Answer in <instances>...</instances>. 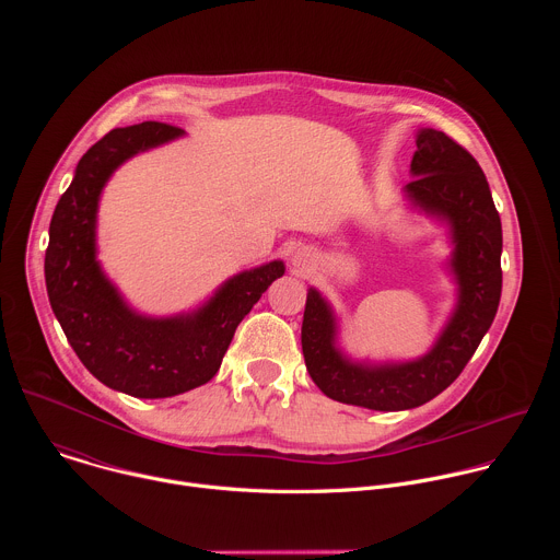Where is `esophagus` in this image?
<instances>
[{
  "mask_svg": "<svg viewBox=\"0 0 560 560\" xmlns=\"http://www.w3.org/2000/svg\"><path fill=\"white\" fill-rule=\"evenodd\" d=\"M310 261H312V257H310L305 250H299V253H294V257H292V264H294V266H301V268H305Z\"/></svg>",
  "mask_w": 560,
  "mask_h": 560,
  "instance_id": "1",
  "label": "esophagus"
}]
</instances>
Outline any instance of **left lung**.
<instances>
[{"label":"left lung","mask_w":560,"mask_h":560,"mask_svg":"<svg viewBox=\"0 0 560 560\" xmlns=\"http://www.w3.org/2000/svg\"><path fill=\"white\" fill-rule=\"evenodd\" d=\"M408 199L447 221L450 259L458 301L428 354L406 363H357L337 348V318L330 303L307 290L301 348L312 381L335 401L394 412L428 404L463 372L490 330L501 301L503 230L488 179L476 159L434 128H421L412 156Z\"/></svg>","instance_id":"left-lung-1"}]
</instances>
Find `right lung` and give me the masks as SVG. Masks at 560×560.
Here are the masks:
<instances>
[{
	"label": "right lung",
	"mask_w": 560,
	"mask_h": 560,
	"mask_svg": "<svg viewBox=\"0 0 560 560\" xmlns=\"http://www.w3.org/2000/svg\"><path fill=\"white\" fill-rule=\"evenodd\" d=\"M182 135V128L159 121L110 130L79 159L50 219L44 275L57 322L95 378L137 398H166L208 383L236 326L285 272L283 261L238 272L199 310L166 318L130 310L106 279L95 246L106 182L126 159Z\"/></svg>",
	"instance_id": "1"
}]
</instances>
